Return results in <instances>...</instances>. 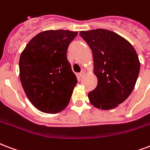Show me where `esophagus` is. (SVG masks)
Here are the masks:
<instances>
[{
  "label": "esophagus",
  "mask_w": 150,
  "mask_h": 150,
  "mask_svg": "<svg viewBox=\"0 0 150 150\" xmlns=\"http://www.w3.org/2000/svg\"><path fill=\"white\" fill-rule=\"evenodd\" d=\"M85 75H86V73H85L84 71H81V73L79 74V76L81 77V78L84 77V76H85Z\"/></svg>",
  "instance_id": "obj_1"
}]
</instances>
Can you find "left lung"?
Returning <instances> with one entry per match:
<instances>
[{
	"mask_svg": "<svg viewBox=\"0 0 150 150\" xmlns=\"http://www.w3.org/2000/svg\"><path fill=\"white\" fill-rule=\"evenodd\" d=\"M91 49L98 86L89 92L90 103L98 109L112 110L126 100L135 86L140 71L137 52L128 40L102 29L81 31Z\"/></svg>",
	"mask_w": 150,
	"mask_h": 150,
	"instance_id": "1",
	"label": "left lung"
}]
</instances>
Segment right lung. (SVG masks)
Listing matches in <instances>:
<instances>
[{
  "instance_id": "1",
  "label": "right lung",
  "mask_w": 150,
  "mask_h": 150,
  "mask_svg": "<svg viewBox=\"0 0 150 150\" xmlns=\"http://www.w3.org/2000/svg\"><path fill=\"white\" fill-rule=\"evenodd\" d=\"M76 35L77 32L63 29L41 32L21 54V82L29 100L40 111L57 113L70 100L77 80L66 54Z\"/></svg>"
}]
</instances>
